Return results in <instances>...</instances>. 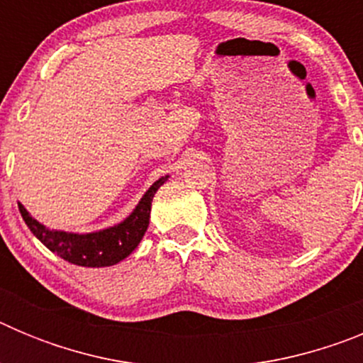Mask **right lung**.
Returning a JSON list of instances; mask_svg holds the SVG:
<instances>
[{
  "instance_id": "add662e5",
  "label": "right lung",
  "mask_w": 363,
  "mask_h": 363,
  "mask_svg": "<svg viewBox=\"0 0 363 363\" xmlns=\"http://www.w3.org/2000/svg\"><path fill=\"white\" fill-rule=\"evenodd\" d=\"M167 178L169 176H163L158 182H154L149 191L143 194L140 203L136 205V209L123 221H120L118 225L96 230V233L76 234L49 229L34 220L23 205L18 203V207L32 234L54 255L82 267H111L127 258L136 249L138 243L142 242L143 234L149 227L152 198L156 191L165 184Z\"/></svg>"
}]
</instances>
